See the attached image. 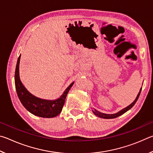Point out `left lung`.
I'll use <instances>...</instances> for the list:
<instances>
[{"label": "left lung", "instance_id": "1", "mask_svg": "<svg viewBox=\"0 0 153 153\" xmlns=\"http://www.w3.org/2000/svg\"><path fill=\"white\" fill-rule=\"evenodd\" d=\"M141 90H142V88L140 90L139 93L138 94V95H137V97L136 98V99L134 101L131 103V104L129 105V106H128V107L123 108L122 110H121L120 111H119V112H117V113H114V114H105V113H100L99 112V111L96 110L95 108H94V110L92 111V112L94 113V114L95 115H97V117H100V118H103V119H113V118H116L119 117V116H120L121 115H123V113H125L126 112H127L128 110L130 109V108L133 107V106L135 105V103L136 102L137 100H138V97L140 94V92H141Z\"/></svg>", "mask_w": 153, "mask_h": 153}]
</instances>
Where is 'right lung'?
Masks as SVG:
<instances>
[{"label":"right lung","instance_id":"right-lung-1","mask_svg":"<svg viewBox=\"0 0 153 153\" xmlns=\"http://www.w3.org/2000/svg\"><path fill=\"white\" fill-rule=\"evenodd\" d=\"M21 55L17 59L15 73V84L17 96L22 104L33 115L45 118H52L57 116L61 112L65 98L69 90L73 86L72 82L65 90L60 98L56 100H45L32 95L27 91L19 78V66Z\"/></svg>","mask_w":153,"mask_h":153}]
</instances>
